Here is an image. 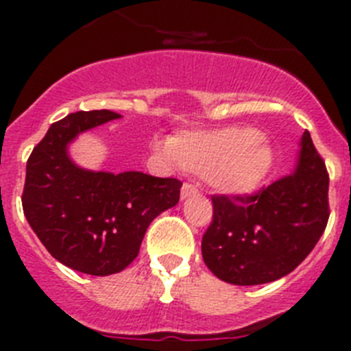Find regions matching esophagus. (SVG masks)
<instances>
[{
	"mask_svg": "<svg viewBox=\"0 0 351 351\" xmlns=\"http://www.w3.org/2000/svg\"><path fill=\"white\" fill-rule=\"evenodd\" d=\"M198 190H197V186H193L191 182H184L181 188V198H188L191 197V195H197Z\"/></svg>",
	"mask_w": 351,
	"mask_h": 351,
	"instance_id": "1",
	"label": "esophagus"
}]
</instances>
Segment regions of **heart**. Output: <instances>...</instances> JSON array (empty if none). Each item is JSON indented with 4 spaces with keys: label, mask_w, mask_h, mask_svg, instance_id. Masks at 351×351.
Here are the masks:
<instances>
[{
    "label": "heart",
    "mask_w": 351,
    "mask_h": 351,
    "mask_svg": "<svg viewBox=\"0 0 351 351\" xmlns=\"http://www.w3.org/2000/svg\"><path fill=\"white\" fill-rule=\"evenodd\" d=\"M167 156L200 173L214 190L244 195L256 190L271 169V147L250 130L219 128L181 133L165 147Z\"/></svg>",
    "instance_id": "heart-1"
}]
</instances>
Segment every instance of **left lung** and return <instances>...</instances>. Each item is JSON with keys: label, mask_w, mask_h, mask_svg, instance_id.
<instances>
[{"label": "left lung", "mask_w": 351, "mask_h": 351, "mask_svg": "<svg viewBox=\"0 0 351 351\" xmlns=\"http://www.w3.org/2000/svg\"><path fill=\"white\" fill-rule=\"evenodd\" d=\"M291 176L251 195H213L202 256L216 278L239 287L271 283L309 255L328 221V172L306 130Z\"/></svg>", "instance_id": "obj_1"}]
</instances>
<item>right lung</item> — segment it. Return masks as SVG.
Returning a JSON list of instances; mask_svg holds the SVG:
<instances>
[{
  "label": "right lung",
  "mask_w": 351,
  "mask_h": 351,
  "mask_svg": "<svg viewBox=\"0 0 351 351\" xmlns=\"http://www.w3.org/2000/svg\"><path fill=\"white\" fill-rule=\"evenodd\" d=\"M112 110L68 114L27 158L23 209L47 251L73 271L108 276L137 258L149 223L179 202L182 182L142 172H91L68 158L79 133L119 119Z\"/></svg>",
  "instance_id": "1"
}]
</instances>
